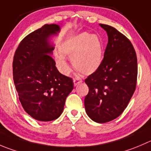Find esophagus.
<instances>
[{"label":"esophagus","instance_id":"1","mask_svg":"<svg viewBox=\"0 0 151 151\" xmlns=\"http://www.w3.org/2000/svg\"><path fill=\"white\" fill-rule=\"evenodd\" d=\"M82 82H83V80H82L81 79H79V78H74V80H73V83H74V86H77V85H78L79 83H82Z\"/></svg>","mask_w":151,"mask_h":151}]
</instances>
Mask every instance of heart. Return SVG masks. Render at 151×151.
Wrapping results in <instances>:
<instances>
[{"label": "heart", "mask_w": 151, "mask_h": 151, "mask_svg": "<svg viewBox=\"0 0 151 151\" xmlns=\"http://www.w3.org/2000/svg\"><path fill=\"white\" fill-rule=\"evenodd\" d=\"M61 54L68 57L73 67L84 74L96 71L102 62L103 45L99 37L87 32L72 37L62 43L60 47ZM57 65L64 74L69 73L70 66L61 55L55 57Z\"/></svg>", "instance_id": "1"}]
</instances>
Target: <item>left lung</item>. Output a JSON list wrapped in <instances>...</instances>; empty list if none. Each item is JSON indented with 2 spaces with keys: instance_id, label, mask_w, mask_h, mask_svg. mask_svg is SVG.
Listing matches in <instances>:
<instances>
[{
  "instance_id": "obj_1",
  "label": "left lung",
  "mask_w": 151,
  "mask_h": 151,
  "mask_svg": "<svg viewBox=\"0 0 151 151\" xmlns=\"http://www.w3.org/2000/svg\"><path fill=\"white\" fill-rule=\"evenodd\" d=\"M100 26L106 31L108 42L101 65L85 80L89 88L85 108L92 120L105 123L120 116L128 106L137 86L138 68L129 39L112 26Z\"/></svg>"
}]
</instances>
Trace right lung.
Returning a JSON list of instances; mask_svg holds the SVG:
<instances>
[{"instance_id": "obj_1", "label": "right lung", "mask_w": 151, "mask_h": 151, "mask_svg": "<svg viewBox=\"0 0 151 151\" xmlns=\"http://www.w3.org/2000/svg\"><path fill=\"white\" fill-rule=\"evenodd\" d=\"M59 30L58 25L45 24L29 34L13 58V80L19 100L28 114L42 122L60 116L65 99L74 88L72 79L60 74L49 55L54 48L48 38Z\"/></svg>"}]
</instances>
